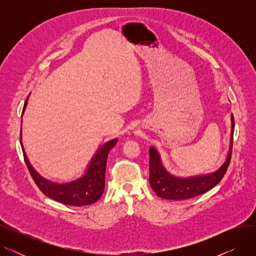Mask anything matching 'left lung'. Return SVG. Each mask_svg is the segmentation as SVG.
Wrapping results in <instances>:
<instances>
[{
    "instance_id": "left-lung-1",
    "label": "left lung",
    "mask_w": 256,
    "mask_h": 256,
    "mask_svg": "<svg viewBox=\"0 0 256 256\" xmlns=\"http://www.w3.org/2000/svg\"><path fill=\"white\" fill-rule=\"evenodd\" d=\"M234 119L232 115V136L228 156L222 166L214 172L189 178H176L170 174L162 164L158 152L150 148V184L154 193L164 199L184 200L204 194L218 184L230 166L232 154Z\"/></svg>"
}]
</instances>
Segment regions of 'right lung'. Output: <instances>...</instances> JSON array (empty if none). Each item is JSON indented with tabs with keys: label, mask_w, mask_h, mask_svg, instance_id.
Masks as SVG:
<instances>
[{
	"label": "right lung",
	"mask_w": 256,
	"mask_h": 256,
	"mask_svg": "<svg viewBox=\"0 0 256 256\" xmlns=\"http://www.w3.org/2000/svg\"><path fill=\"white\" fill-rule=\"evenodd\" d=\"M28 98H26L24 102L22 114L26 110ZM117 141L118 139L110 140L100 147L96 154L92 158L91 162L86 172L82 176V178L70 182L57 184L44 178L42 176H39V173L32 167L24 150L20 128V145L24 162L30 171L32 178L34 180L40 191H42L46 196L58 201L60 204L74 206H83L92 204L94 202H96V201L102 197L104 190V174L108 154H109L110 150L116 145Z\"/></svg>",
	"instance_id": "1"
}]
</instances>
